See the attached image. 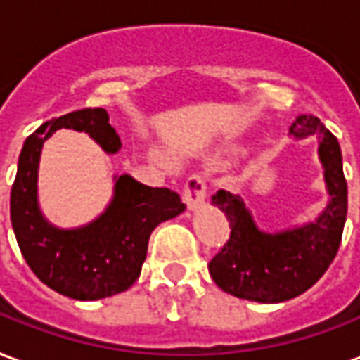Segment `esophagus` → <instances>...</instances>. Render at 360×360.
Listing matches in <instances>:
<instances>
[{"label": "esophagus", "instance_id": "obj_1", "mask_svg": "<svg viewBox=\"0 0 360 360\" xmlns=\"http://www.w3.org/2000/svg\"><path fill=\"white\" fill-rule=\"evenodd\" d=\"M184 202L190 212L200 210L205 204V182L202 176H190L184 186Z\"/></svg>", "mask_w": 360, "mask_h": 360}]
</instances>
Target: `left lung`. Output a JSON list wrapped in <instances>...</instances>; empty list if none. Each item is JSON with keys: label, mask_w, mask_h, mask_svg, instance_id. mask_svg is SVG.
<instances>
[{"label": "left lung", "mask_w": 360, "mask_h": 360, "mask_svg": "<svg viewBox=\"0 0 360 360\" xmlns=\"http://www.w3.org/2000/svg\"><path fill=\"white\" fill-rule=\"evenodd\" d=\"M292 141L316 137L327 204L311 221L278 231L260 229L239 194L219 190L212 205L221 210L231 237L210 262L213 282L235 298L280 304L304 294L333 262L347 219V182L337 139L314 115H300Z\"/></svg>", "instance_id": "8db88e82"}]
</instances>
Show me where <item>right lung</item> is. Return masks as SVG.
Here are the masks:
<instances>
[{"mask_svg":"<svg viewBox=\"0 0 360 360\" xmlns=\"http://www.w3.org/2000/svg\"><path fill=\"white\" fill-rule=\"evenodd\" d=\"M58 129L88 133L108 155L121 150L105 109H80L43 123L25 141L17 162L11 188L15 239L27 264L49 288L82 302L109 298L133 286L147 259L150 233L186 205L168 188L115 174L113 195L96 219L70 229L51 223L39 202V165L43 145Z\"/></svg>","mask_w":360,"mask_h":360,"instance_id":"1","label":"right lung"}]
</instances>
